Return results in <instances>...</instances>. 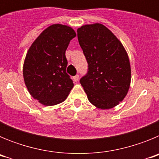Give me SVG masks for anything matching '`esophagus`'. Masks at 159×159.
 <instances>
[{"label":"esophagus","instance_id":"obj_1","mask_svg":"<svg viewBox=\"0 0 159 159\" xmlns=\"http://www.w3.org/2000/svg\"><path fill=\"white\" fill-rule=\"evenodd\" d=\"M79 79H80L79 75H75V76H73V80L75 81V82H77V81L79 80Z\"/></svg>","mask_w":159,"mask_h":159}]
</instances>
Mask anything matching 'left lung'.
Listing matches in <instances>:
<instances>
[{
    "mask_svg": "<svg viewBox=\"0 0 159 159\" xmlns=\"http://www.w3.org/2000/svg\"><path fill=\"white\" fill-rule=\"evenodd\" d=\"M77 36L88 62V71L80 82L88 100L98 108H112L124 99L130 88L127 52L101 24L84 25L77 29Z\"/></svg>",
    "mask_w": 159,
    "mask_h": 159,
    "instance_id": "1",
    "label": "left lung"
}]
</instances>
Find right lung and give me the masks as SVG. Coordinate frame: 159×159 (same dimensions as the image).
Wrapping results in <instances>:
<instances>
[{"mask_svg": "<svg viewBox=\"0 0 159 159\" xmlns=\"http://www.w3.org/2000/svg\"><path fill=\"white\" fill-rule=\"evenodd\" d=\"M76 36L71 28L53 25L36 38L28 51L23 68L25 85L34 99L52 106L65 100L74 84L66 72L65 56Z\"/></svg>", "mask_w": 159, "mask_h": 159, "instance_id": "add662e5", "label": "right lung"}]
</instances>
